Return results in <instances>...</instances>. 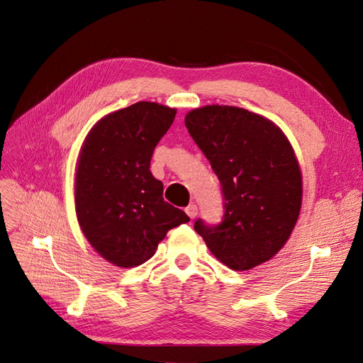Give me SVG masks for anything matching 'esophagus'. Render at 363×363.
Listing matches in <instances>:
<instances>
[{
	"label": "esophagus",
	"instance_id": "1",
	"mask_svg": "<svg viewBox=\"0 0 363 363\" xmlns=\"http://www.w3.org/2000/svg\"><path fill=\"white\" fill-rule=\"evenodd\" d=\"M184 212L188 213V216H189V218H192V219H194L196 215H199V207H196V204H194V203H192V204H189L188 207L184 208Z\"/></svg>",
	"mask_w": 363,
	"mask_h": 363
}]
</instances>
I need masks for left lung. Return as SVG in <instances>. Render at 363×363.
Here are the masks:
<instances>
[{
    "mask_svg": "<svg viewBox=\"0 0 363 363\" xmlns=\"http://www.w3.org/2000/svg\"><path fill=\"white\" fill-rule=\"evenodd\" d=\"M223 188L218 225L195 221V232L225 267L247 271L286 244L301 208L303 182L283 131L257 113L233 106H204L184 118Z\"/></svg>",
    "mask_w": 363,
    "mask_h": 363,
    "instance_id": "1",
    "label": "left lung"
}]
</instances>
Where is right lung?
I'll return each mask as SVG.
<instances>
[{
  "instance_id": "1",
  "label": "right lung",
  "mask_w": 363,
  "mask_h": 363,
  "mask_svg": "<svg viewBox=\"0 0 363 363\" xmlns=\"http://www.w3.org/2000/svg\"><path fill=\"white\" fill-rule=\"evenodd\" d=\"M177 111L139 101L101 118L86 136L75 172V212L98 255L121 268L155 256L171 228L189 221L163 200L150 162Z\"/></svg>"
}]
</instances>
